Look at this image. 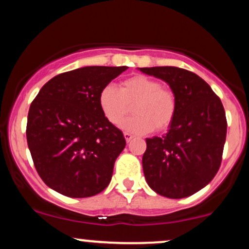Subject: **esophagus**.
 Wrapping results in <instances>:
<instances>
[{"mask_svg": "<svg viewBox=\"0 0 249 249\" xmlns=\"http://www.w3.org/2000/svg\"><path fill=\"white\" fill-rule=\"evenodd\" d=\"M124 138H125V141H126V142H128L132 141L133 136H132V134H131V133H128V132H124Z\"/></svg>", "mask_w": 249, "mask_h": 249, "instance_id": "1", "label": "esophagus"}]
</instances>
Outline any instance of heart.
Returning a JSON list of instances; mask_svg holds the SVG:
<instances>
[{"mask_svg": "<svg viewBox=\"0 0 249 249\" xmlns=\"http://www.w3.org/2000/svg\"><path fill=\"white\" fill-rule=\"evenodd\" d=\"M99 107L111 124H118L132 107L133 116L121 123L123 130L144 134L165 131L172 124L177 112V98L171 89L144 75L124 79L119 89L107 85L98 96Z\"/></svg>", "mask_w": 249, "mask_h": 249, "instance_id": "b5f03b06", "label": "heart"}]
</instances>
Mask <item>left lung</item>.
<instances>
[{"mask_svg":"<svg viewBox=\"0 0 249 249\" xmlns=\"http://www.w3.org/2000/svg\"><path fill=\"white\" fill-rule=\"evenodd\" d=\"M139 70L166 82L177 98L176 117L167 133L146 138L145 179L162 196L186 198L210 184L221 164L227 133L224 107L194 72L176 67Z\"/></svg>","mask_w":249,"mask_h":249,"instance_id":"1","label":"left lung"}]
</instances>
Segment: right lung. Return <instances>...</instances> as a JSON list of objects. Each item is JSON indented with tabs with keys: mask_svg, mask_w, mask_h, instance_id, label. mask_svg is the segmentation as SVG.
Segmentation results:
<instances>
[{
	"mask_svg": "<svg viewBox=\"0 0 249 249\" xmlns=\"http://www.w3.org/2000/svg\"><path fill=\"white\" fill-rule=\"evenodd\" d=\"M127 67H84L59 73L31 103L27 142L47 186L70 198H88L110 184L126 142L103 115L101 90Z\"/></svg>",
	"mask_w": 249,
	"mask_h": 249,
	"instance_id": "add662e5",
	"label": "right lung"
}]
</instances>
